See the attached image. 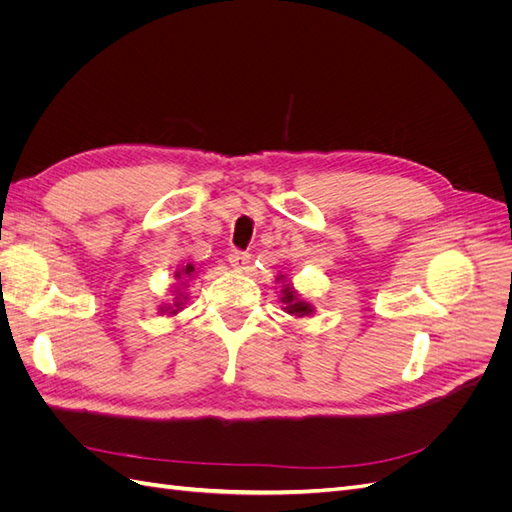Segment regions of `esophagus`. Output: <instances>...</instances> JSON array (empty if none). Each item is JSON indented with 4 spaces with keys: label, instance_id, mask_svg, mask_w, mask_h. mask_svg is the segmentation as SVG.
Wrapping results in <instances>:
<instances>
[{
    "label": "esophagus",
    "instance_id": "34e87169",
    "mask_svg": "<svg viewBox=\"0 0 512 512\" xmlns=\"http://www.w3.org/2000/svg\"><path fill=\"white\" fill-rule=\"evenodd\" d=\"M226 260L230 262V267L235 271H247L250 269V254H243V252H237V250H230Z\"/></svg>",
    "mask_w": 512,
    "mask_h": 512
}]
</instances>
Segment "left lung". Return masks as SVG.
Wrapping results in <instances>:
<instances>
[{"mask_svg": "<svg viewBox=\"0 0 512 512\" xmlns=\"http://www.w3.org/2000/svg\"><path fill=\"white\" fill-rule=\"evenodd\" d=\"M275 282L282 286V288H280V301H282V305H284V307H282L284 312H288V314L294 316V318H309V316H312V314L316 312L314 303L301 297V292H299L297 288H294L290 277H286L284 273H277V275H275Z\"/></svg>", "mask_w": 512, "mask_h": 512, "instance_id": "left-lung-1", "label": "left lung"}]
</instances>
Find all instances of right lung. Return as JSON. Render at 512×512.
<instances>
[{
	"instance_id": "obj_1",
	"label": "right lung",
	"mask_w": 512,
	"mask_h": 512,
	"mask_svg": "<svg viewBox=\"0 0 512 512\" xmlns=\"http://www.w3.org/2000/svg\"><path fill=\"white\" fill-rule=\"evenodd\" d=\"M196 275H198V269L192 265V262H188V265H183V267H177V271H175L177 286L173 290L175 297H173V301H166L158 307L160 316L173 318L179 312H183V305H185V301H188V292H185V290H188L192 280H196Z\"/></svg>"
}]
</instances>
